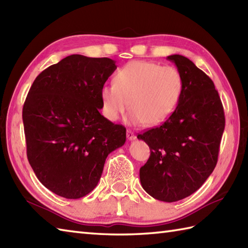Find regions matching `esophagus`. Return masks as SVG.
Returning <instances> with one entry per match:
<instances>
[{
  "label": "esophagus",
  "mask_w": 248,
  "mask_h": 248,
  "mask_svg": "<svg viewBox=\"0 0 248 248\" xmlns=\"http://www.w3.org/2000/svg\"><path fill=\"white\" fill-rule=\"evenodd\" d=\"M127 139H128L129 140H133L136 139L135 134H134L131 130H127Z\"/></svg>",
  "instance_id": "obj_1"
}]
</instances>
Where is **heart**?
I'll return each instance as SVG.
<instances>
[{"instance_id": "heart-1", "label": "heart", "mask_w": 248, "mask_h": 248, "mask_svg": "<svg viewBox=\"0 0 248 248\" xmlns=\"http://www.w3.org/2000/svg\"><path fill=\"white\" fill-rule=\"evenodd\" d=\"M183 78L176 67L136 61L116 72L114 84L100 91L103 115L116 121L125 110L132 109L130 121L155 125L167 119L180 101Z\"/></svg>"}]
</instances>
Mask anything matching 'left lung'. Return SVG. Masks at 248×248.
<instances>
[{
	"label": "left lung",
	"instance_id": "left-lung-1",
	"mask_svg": "<svg viewBox=\"0 0 248 248\" xmlns=\"http://www.w3.org/2000/svg\"><path fill=\"white\" fill-rule=\"evenodd\" d=\"M183 78V92L173 113L160 127L138 135L150 148L140 170L150 196L173 202L196 192L217 163L225 129L224 108L213 81L187 57L167 56Z\"/></svg>",
	"mask_w": 248,
	"mask_h": 248
}]
</instances>
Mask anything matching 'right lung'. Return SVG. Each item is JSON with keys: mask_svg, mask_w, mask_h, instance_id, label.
<instances>
[{"mask_svg": "<svg viewBox=\"0 0 248 248\" xmlns=\"http://www.w3.org/2000/svg\"><path fill=\"white\" fill-rule=\"evenodd\" d=\"M108 57L73 54L35 78L22 109L26 155L36 177L67 199L86 196L125 128L100 114V91L116 69Z\"/></svg>", "mask_w": 248, "mask_h": 248, "instance_id": "obj_1", "label": "right lung"}]
</instances>
